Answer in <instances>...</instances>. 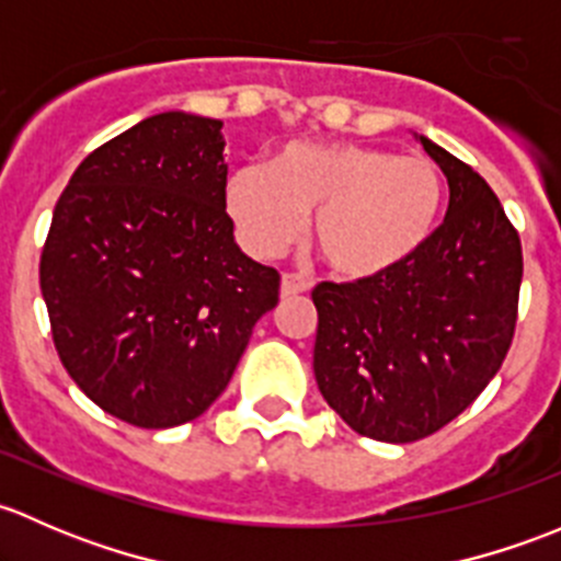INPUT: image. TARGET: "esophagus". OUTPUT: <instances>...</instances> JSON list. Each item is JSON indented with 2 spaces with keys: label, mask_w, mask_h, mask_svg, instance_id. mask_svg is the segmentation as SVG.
Listing matches in <instances>:
<instances>
[{
  "label": "esophagus",
  "mask_w": 561,
  "mask_h": 561,
  "mask_svg": "<svg viewBox=\"0 0 561 561\" xmlns=\"http://www.w3.org/2000/svg\"><path fill=\"white\" fill-rule=\"evenodd\" d=\"M312 287V279L296 271H285L282 274V296H298V293H307Z\"/></svg>",
  "instance_id": "obj_1"
}]
</instances>
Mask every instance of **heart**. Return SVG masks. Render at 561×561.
Segmentation results:
<instances>
[{
  "mask_svg": "<svg viewBox=\"0 0 561 561\" xmlns=\"http://www.w3.org/2000/svg\"><path fill=\"white\" fill-rule=\"evenodd\" d=\"M445 184L417 157L358 144H290L228 179V211L252 252H282L314 215V244L336 274L369 279L407 263L437 230Z\"/></svg>",
  "mask_w": 561,
  "mask_h": 561,
  "instance_id": "b5f03b06",
  "label": "heart"
}]
</instances>
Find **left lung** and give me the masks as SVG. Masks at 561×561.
<instances>
[{
  "label": "left lung",
  "instance_id": "obj_1",
  "mask_svg": "<svg viewBox=\"0 0 561 561\" xmlns=\"http://www.w3.org/2000/svg\"><path fill=\"white\" fill-rule=\"evenodd\" d=\"M421 144L448 179L445 222L386 274L312 290L317 388L380 443H415L461 415L500 371L518 320V230L483 175Z\"/></svg>",
  "mask_w": 561,
  "mask_h": 561
}]
</instances>
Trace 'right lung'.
Listing matches in <instances>:
<instances>
[{
	"label": "right lung",
	"instance_id": "add662e5",
	"mask_svg": "<svg viewBox=\"0 0 561 561\" xmlns=\"http://www.w3.org/2000/svg\"><path fill=\"white\" fill-rule=\"evenodd\" d=\"M222 151L219 118H144L76 168L39 254L61 366L138 428L203 415L279 301V271L233 241Z\"/></svg>",
	"mask_w": 561,
	"mask_h": 561
}]
</instances>
